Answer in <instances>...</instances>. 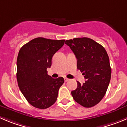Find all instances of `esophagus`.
Segmentation results:
<instances>
[{
  "label": "esophagus",
  "mask_w": 127,
  "mask_h": 127,
  "mask_svg": "<svg viewBox=\"0 0 127 127\" xmlns=\"http://www.w3.org/2000/svg\"><path fill=\"white\" fill-rule=\"evenodd\" d=\"M68 80H69V79H68V78H64V81H65V82H67V81H68Z\"/></svg>",
  "instance_id": "34e87169"
}]
</instances>
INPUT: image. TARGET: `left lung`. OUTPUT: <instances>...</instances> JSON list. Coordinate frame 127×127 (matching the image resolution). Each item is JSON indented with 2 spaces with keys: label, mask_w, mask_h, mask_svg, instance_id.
<instances>
[{
  "label": "left lung",
  "mask_w": 127,
  "mask_h": 127,
  "mask_svg": "<svg viewBox=\"0 0 127 127\" xmlns=\"http://www.w3.org/2000/svg\"><path fill=\"white\" fill-rule=\"evenodd\" d=\"M77 59V68L83 72L85 82H77L72 91L76 102L86 108L94 107L105 96L111 78L109 57L102 45L87 37L67 40Z\"/></svg>",
  "instance_id": "8db88e82"
}]
</instances>
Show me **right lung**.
Returning <instances> with one entry per match:
<instances>
[{
    "label": "right lung",
    "instance_id": "right-lung-1",
    "mask_svg": "<svg viewBox=\"0 0 127 127\" xmlns=\"http://www.w3.org/2000/svg\"><path fill=\"white\" fill-rule=\"evenodd\" d=\"M65 40L38 37L23 45L17 60V79L19 87L29 103L40 109H45L57 100L62 77L52 78L47 68L52 65L54 54L64 45Z\"/></svg>",
    "mask_w": 127,
    "mask_h": 127
}]
</instances>
